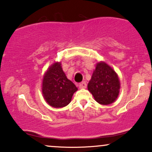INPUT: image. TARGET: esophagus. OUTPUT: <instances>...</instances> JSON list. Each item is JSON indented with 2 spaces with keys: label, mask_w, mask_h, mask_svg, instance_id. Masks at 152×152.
Returning <instances> with one entry per match:
<instances>
[{
  "label": "esophagus",
  "mask_w": 152,
  "mask_h": 152,
  "mask_svg": "<svg viewBox=\"0 0 152 152\" xmlns=\"http://www.w3.org/2000/svg\"><path fill=\"white\" fill-rule=\"evenodd\" d=\"M79 87L80 89H85L86 87H87V83H86L85 81H83V82L79 84Z\"/></svg>",
  "instance_id": "1"
}]
</instances>
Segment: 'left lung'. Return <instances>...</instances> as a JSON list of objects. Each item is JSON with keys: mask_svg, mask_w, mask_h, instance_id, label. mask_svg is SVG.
Segmentation results:
<instances>
[{"mask_svg": "<svg viewBox=\"0 0 152 152\" xmlns=\"http://www.w3.org/2000/svg\"><path fill=\"white\" fill-rule=\"evenodd\" d=\"M94 98L101 105L116 101L119 94L120 81L116 71L105 62H97L87 85Z\"/></svg>", "mask_w": 152, "mask_h": 152, "instance_id": "8db88e82", "label": "left lung"}]
</instances>
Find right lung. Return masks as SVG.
<instances>
[{"instance_id":"add662e5","label":"right lung","mask_w":152,"mask_h":152,"mask_svg":"<svg viewBox=\"0 0 152 152\" xmlns=\"http://www.w3.org/2000/svg\"><path fill=\"white\" fill-rule=\"evenodd\" d=\"M77 90L76 85L64 73L61 62H55L48 68L43 77L41 91L44 100L50 106L56 108L66 106Z\"/></svg>"}]
</instances>
